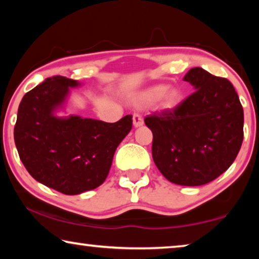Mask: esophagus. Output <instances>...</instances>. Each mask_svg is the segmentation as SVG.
<instances>
[{"label":"esophagus","instance_id":"esophagus-1","mask_svg":"<svg viewBox=\"0 0 259 259\" xmlns=\"http://www.w3.org/2000/svg\"><path fill=\"white\" fill-rule=\"evenodd\" d=\"M133 122H134L135 126H141V125H143V123H144V121H143V117L140 114H134Z\"/></svg>","mask_w":259,"mask_h":259}]
</instances>
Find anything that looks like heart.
Wrapping results in <instances>:
<instances>
[{
	"label": "heart",
	"instance_id": "b5f03b06",
	"mask_svg": "<svg viewBox=\"0 0 259 259\" xmlns=\"http://www.w3.org/2000/svg\"><path fill=\"white\" fill-rule=\"evenodd\" d=\"M166 92H167L166 86L152 87L150 88L149 91H146L144 94L138 99V101H140V103H143V105H144V103H154L159 101L160 99H163L165 96V102H166V105L171 106L177 101V99H178V93L176 91H171L166 95Z\"/></svg>",
	"mask_w": 259,
	"mask_h": 259
}]
</instances>
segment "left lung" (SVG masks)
Instances as JSON below:
<instances>
[{
	"instance_id": "1",
	"label": "left lung",
	"mask_w": 259,
	"mask_h": 259,
	"mask_svg": "<svg viewBox=\"0 0 259 259\" xmlns=\"http://www.w3.org/2000/svg\"><path fill=\"white\" fill-rule=\"evenodd\" d=\"M184 80L195 91L144 122L152 131V158L161 175L181 186H201L234 163L243 142L244 115L228 79L194 67Z\"/></svg>"
}]
</instances>
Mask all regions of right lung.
Listing matches in <instances>:
<instances>
[{
    "instance_id": "right-lung-1",
    "label": "right lung",
    "mask_w": 259,
    "mask_h": 259,
    "mask_svg": "<svg viewBox=\"0 0 259 259\" xmlns=\"http://www.w3.org/2000/svg\"><path fill=\"white\" fill-rule=\"evenodd\" d=\"M75 80L55 75L23 96L14 129L15 144L32 178L66 195L94 190L106 180L114 153L133 128V116L115 123L71 116L58 118Z\"/></svg>"
}]
</instances>
